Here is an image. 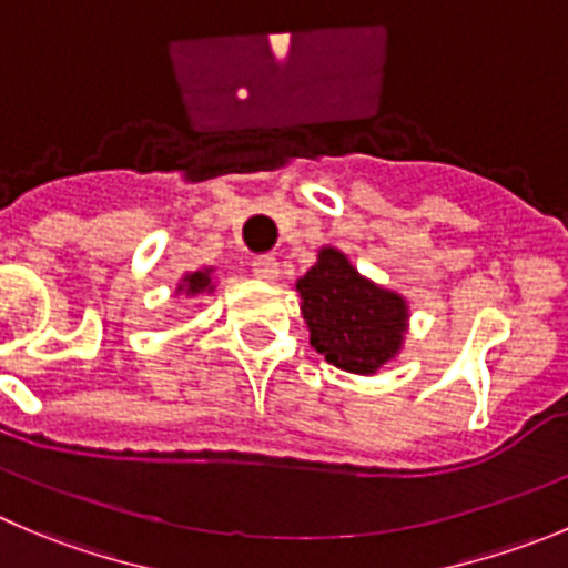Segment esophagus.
<instances>
[{
    "instance_id": "esophagus-1",
    "label": "esophagus",
    "mask_w": 568,
    "mask_h": 568,
    "mask_svg": "<svg viewBox=\"0 0 568 568\" xmlns=\"http://www.w3.org/2000/svg\"><path fill=\"white\" fill-rule=\"evenodd\" d=\"M253 267V275L262 281H275L278 278V262H275V256H256L251 262Z\"/></svg>"
}]
</instances>
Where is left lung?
Returning <instances> with one entry per match:
<instances>
[{
  "label": "left lung",
  "instance_id": "1",
  "mask_svg": "<svg viewBox=\"0 0 568 568\" xmlns=\"http://www.w3.org/2000/svg\"><path fill=\"white\" fill-rule=\"evenodd\" d=\"M295 290L312 348L339 371L371 376L402 351L407 301L359 275L337 247H321Z\"/></svg>",
  "mask_w": 568,
  "mask_h": 568
}]
</instances>
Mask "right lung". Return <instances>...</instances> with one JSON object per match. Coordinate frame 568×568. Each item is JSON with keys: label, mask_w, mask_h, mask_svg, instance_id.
I'll return each mask as SVG.
<instances>
[{"label": "right lung", "mask_w": 568, "mask_h": 568, "mask_svg": "<svg viewBox=\"0 0 568 568\" xmlns=\"http://www.w3.org/2000/svg\"><path fill=\"white\" fill-rule=\"evenodd\" d=\"M178 293H186L189 298L192 295H203V293H214V281H212V267L194 270V273H186L178 284Z\"/></svg>", "instance_id": "add662e5"}]
</instances>
